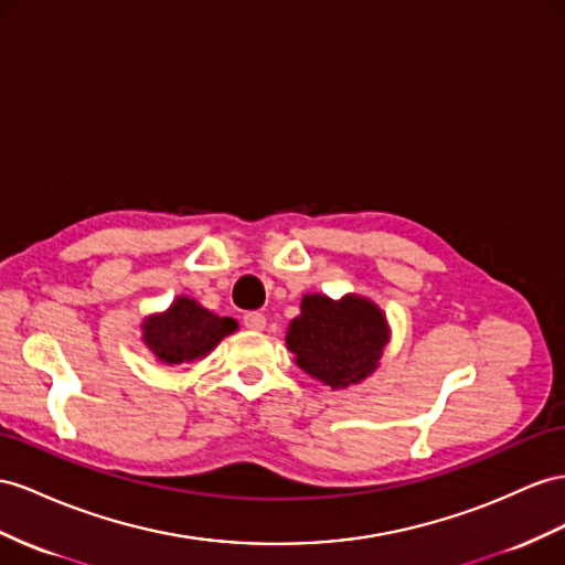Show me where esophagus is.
<instances>
[{
    "instance_id": "esophagus-1",
    "label": "esophagus",
    "mask_w": 565,
    "mask_h": 565,
    "mask_svg": "<svg viewBox=\"0 0 565 565\" xmlns=\"http://www.w3.org/2000/svg\"><path fill=\"white\" fill-rule=\"evenodd\" d=\"M243 324L253 331H263L267 324V317L263 312H248L243 317Z\"/></svg>"
}]
</instances>
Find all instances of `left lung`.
<instances>
[{
  "label": "left lung",
  "mask_w": 565,
  "mask_h": 565,
  "mask_svg": "<svg viewBox=\"0 0 565 565\" xmlns=\"http://www.w3.org/2000/svg\"><path fill=\"white\" fill-rule=\"evenodd\" d=\"M388 334L386 317L372 300L310 294L302 296L300 315L288 324L286 345L302 372L331 388H345L380 367Z\"/></svg>",
  "instance_id": "8db88e82"
}]
</instances>
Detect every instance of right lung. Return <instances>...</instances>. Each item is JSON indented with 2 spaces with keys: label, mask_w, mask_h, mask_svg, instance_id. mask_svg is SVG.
Returning <instances> with one entry per match:
<instances>
[{
  "label": "right lung",
  "mask_w": 565,
  "mask_h": 565,
  "mask_svg": "<svg viewBox=\"0 0 565 565\" xmlns=\"http://www.w3.org/2000/svg\"><path fill=\"white\" fill-rule=\"evenodd\" d=\"M142 343L162 365H183L205 358L238 322L202 308L198 300L179 296L164 312L150 315L140 324Z\"/></svg>",
  "instance_id": "right-lung-1"
}]
</instances>
